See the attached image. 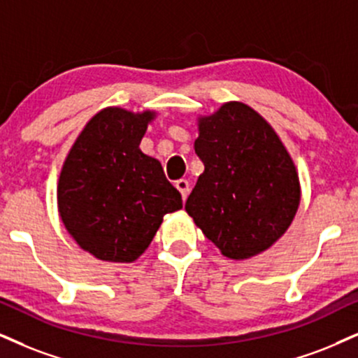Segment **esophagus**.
<instances>
[{
  "mask_svg": "<svg viewBox=\"0 0 358 358\" xmlns=\"http://www.w3.org/2000/svg\"><path fill=\"white\" fill-rule=\"evenodd\" d=\"M176 187H178V191L180 192V196H182V199L186 201L187 194H189V180H186V179L176 180Z\"/></svg>",
  "mask_w": 358,
  "mask_h": 358,
  "instance_id": "obj_1",
  "label": "esophagus"
}]
</instances>
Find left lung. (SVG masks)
Here are the masks:
<instances>
[{"label": "left lung", "instance_id": "1", "mask_svg": "<svg viewBox=\"0 0 358 358\" xmlns=\"http://www.w3.org/2000/svg\"><path fill=\"white\" fill-rule=\"evenodd\" d=\"M204 172L186 210L229 259H249L289 229L301 186L295 166L268 122L249 106L227 103L199 119L194 144Z\"/></svg>", "mask_w": 358, "mask_h": 358}]
</instances>
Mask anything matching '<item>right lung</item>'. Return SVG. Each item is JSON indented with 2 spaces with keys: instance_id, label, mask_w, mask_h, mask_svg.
<instances>
[{
  "instance_id": "right-lung-1",
  "label": "right lung",
  "mask_w": 358,
  "mask_h": 358,
  "mask_svg": "<svg viewBox=\"0 0 358 358\" xmlns=\"http://www.w3.org/2000/svg\"><path fill=\"white\" fill-rule=\"evenodd\" d=\"M152 113L108 108L87 122L59 176L57 204L68 232L108 262H132L162 217L182 207L161 162L141 152Z\"/></svg>"
}]
</instances>
